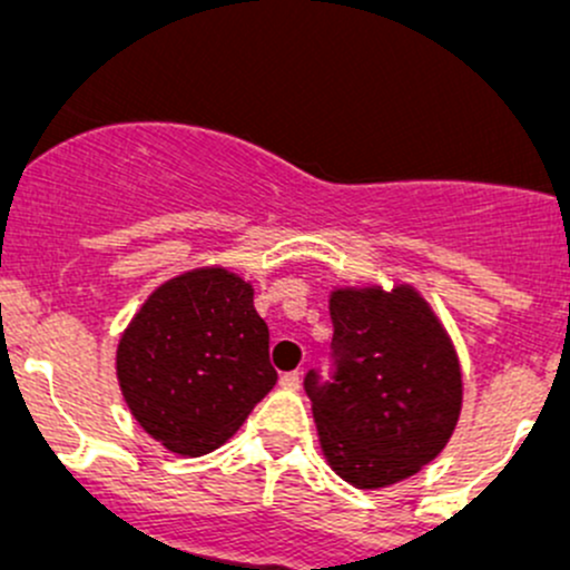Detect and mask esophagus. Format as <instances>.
Segmentation results:
<instances>
[{
    "instance_id": "obj_1",
    "label": "esophagus",
    "mask_w": 570,
    "mask_h": 570,
    "mask_svg": "<svg viewBox=\"0 0 570 570\" xmlns=\"http://www.w3.org/2000/svg\"><path fill=\"white\" fill-rule=\"evenodd\" d=\"M299 383H303V375H299L297 370H294V372H284V375H281V385H284V389L297 391Z\"/></svg>"
}]
</instances>
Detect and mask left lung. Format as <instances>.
<instances>
[{"instance_id": "left-lung-1", "label": "left lung", "mask_w": 570, "mask_h": 570, "mask_svg": "<svg viewBox=\"0 0 570 570\" xmlns=\"http://www.w3.org/2000/svg\"><path fill=\"white\" fill-rule=\"evenodd\" d=\"M330 313V377L305 375L322 450L351 485H394L453 434L461 415L453 343L410 286L337 289Z\"/></svg>"}]
</instances>
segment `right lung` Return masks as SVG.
Listing matches in <instances>:
<instances>
[{"instance_id":"obj_1","label":"right lung","mask_w":570,"mask_h":570,"mask_svg":"<svg viewBox=\"0 0 570 570\" xmlns=\"http://www.w3.org/2000/svg\"><path fill=\"white\" fill-rule=\"evenodd\" d=\"M117 377L136 421L168 450L219 448L278 381L252 286L222 267L163 284L120 340Z\"/></svg>"}]
</instances>
